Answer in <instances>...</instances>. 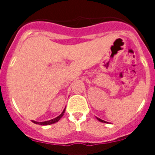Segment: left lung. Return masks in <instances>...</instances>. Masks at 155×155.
Here are the masks:
<instances>
[{
  "label": "left lung",
  "mask_w": 155,
  "mask_h": 155,
  "mask_svg": "<svg viewBox=\"0 0 155 155\" xmlns=\"http://www.w3.org/2000/svg\"><path fill=\"white\" fill-rule=\"evenodd\" d=\"M97 120H98V121H100V122H102V123H106V122H105V121H104V120H101V119L98 118V117H97Z\"/></svg>",
  "instance_id": "1"
}]
</instances>
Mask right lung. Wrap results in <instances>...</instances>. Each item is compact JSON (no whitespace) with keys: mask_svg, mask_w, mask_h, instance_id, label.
Returning <instances> with one entry per match:
<instances>
[{"mask_svg":"<svg viewBox=\"0 0 155 155\" xmlns=\"http://www.w3.org/2000/svg\"><path fill=\"white\" fill-rule=\"evenodd\" d=\"M64 112H65V109H64V111H63V113H61V114L60 115V116H57V117H56V118L53 119V120H49V121H45V122H35V121H32V122H33L34 124H39V125H50V124H55V123H57V122H58L59 120H61V117H62V116H64Z\"/></svg>","mask_w":155,"mask_h":155,"instance_id":"right-lung-1","label":"right lung"}]
</instances>
